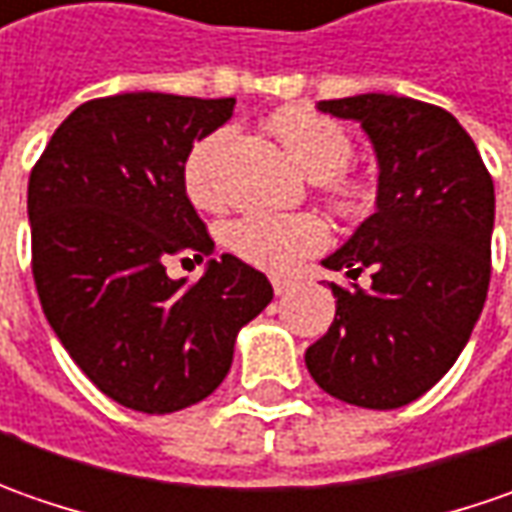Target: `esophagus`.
<instances>
[{
  "mask_svg": "<svg viewBox=\"0 0 512 512\" xmlns=\"http://www.w3.org/2000/svg\"><path fill=\"white\" fill-rule=\"evenodd\" d=\"M272 286H274V294L280 297V294H289L297 283L294 280H289V277H272Z\"/></svg>",
  "mask_w": 512,
  "mask_h": 512,
  "instance_id": "obj_1",
  "label": "esophagus"
}]
</instances>
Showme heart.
Wrapping results in <instances>:
<instances>
[{
	"instance_id": "obj_1",
	"label": "heart",
	"mask_w": 512,
	"mask_h": 512,
	"mask_svg": "<svg viewBox=\"0 0 512 512\" xmlns=\"http://www.w3.org/2000/svg\"><path fill=\"white\" fill-rule=\"evenodd\" d=\"M272 133L289 150L291 161L314 181L337 178L351 161V141L345 130L326 115L306 110V107H286L272 115ZM218 135L203 138L189 152L184 164V184L189 198L215 209L221 206L223 195L209 178V155L218 144ZM226 246L246 260L249 266L263 272H291L306 257L323 252L328 243V226L314 215H274V212H249L232 221L223 232Z\"/></svg>"
}]
</instances>
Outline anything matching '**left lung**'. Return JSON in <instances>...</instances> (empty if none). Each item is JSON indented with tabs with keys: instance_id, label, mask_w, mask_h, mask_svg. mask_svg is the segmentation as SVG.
<instances>
[{
	"instance_id": "left-lung-1",
	"label": "left lung",
	"mask_w": 512,
	"mask_h": 512,
	"mask_svg": "<svg viewBox=\"0 0 512 512\" xmlns=\"http://www.w3.org/2000/svg\"><path fill=\"white\" fill-rule=\"evenodd\" d=\"M357 121L379 164L377 212L320 260L368 289L328 283L334 323L309 345L314 382L357 408L391 411L431 391L462 354L490 286L493 178L442 107L362 93L320 101Z\"/></svg>"
}]
</instances>
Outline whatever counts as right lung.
Wrapping results in <instances>:
<instances>
[{"label":"right lung","mask_w":512,"mask_h":512,"mask_svg":"<svg viewBox=\"0 0 512 512\" xmlns=\"http://www.w3.org/2000/svg\"><path fill=\"white\" fill-rule=\"evenodd\" d=\"M235 98L121 93L59 124L27 184L33 280L47 323L101 394L141 414L206 399L232 368L238 331L272 303L266 274L235 255L198 283L215 243L186 198L192 144L223 127Z\"/></svg>","instance_id":"right-lung-1"}]
</instances>
